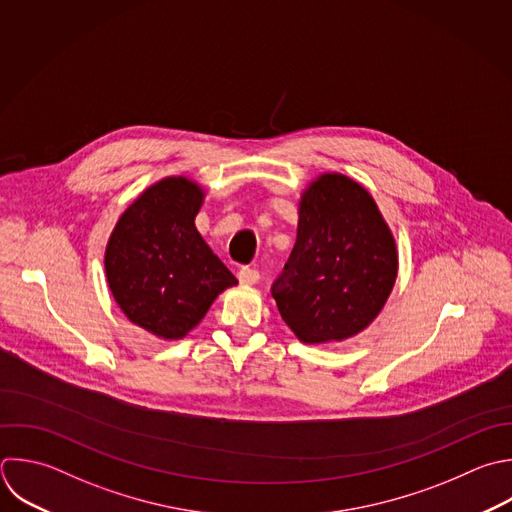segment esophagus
Masks as SVG:
<instances>
[{
  "mask_svg": "<svg viewBox=\"0 0 512 512\" xmlns=\"http://www.w3.org/2000/svg\"><path fill=\"white\" fill-rule=\"evenodd\" d=\"M238 280H240L242 284H246V286H252V284H256V282L260 280V272H258L256 268L244 266V268H240V272H238Z\"/></svg>",
  "mask_w": 512,
  "mask_h": 512,
  "instance_id": "1",
  "label": "esophagus"
}]
</instances>
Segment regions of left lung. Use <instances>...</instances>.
I'll return each mask as SVG.
<instances>
[{
	"label": "left lung",
	"mask_w": 512,
	"mask_h": 512,
	"mask_svg": "<svg viewBox=\"0 0 512 512\" xmlns=\"http://www.w3.org/2000/svg\"><path fill=\"white\" fill-rule=\"evenodd\" d=\"M396 270V244L372 196L342 174H322L302 194L296 244L272 296L302 342L344 340L378 316Z\"/></svg>",
	"instance_id": "left-lung-1"
}]
</instances>
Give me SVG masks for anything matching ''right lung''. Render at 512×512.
<instances>
[{
    "mask_svg": "<svg viewBox=\"0 0 512 512\" xmlns=\"http://www.w3.org/2000/svg\"><path fill=\"white\" fill-rule=\"evenodd\" d=\"M202 200L192 180L166 178L122 214L106 246V276L118 306L166 340L184 338L216 296L238 284L196 230Z\"/></svg>",
    "mask_w": 512,
    "mask_h": 512,
    "instance_id": "right-lung-1",
    "label": "right lung"
}]
</instances>
